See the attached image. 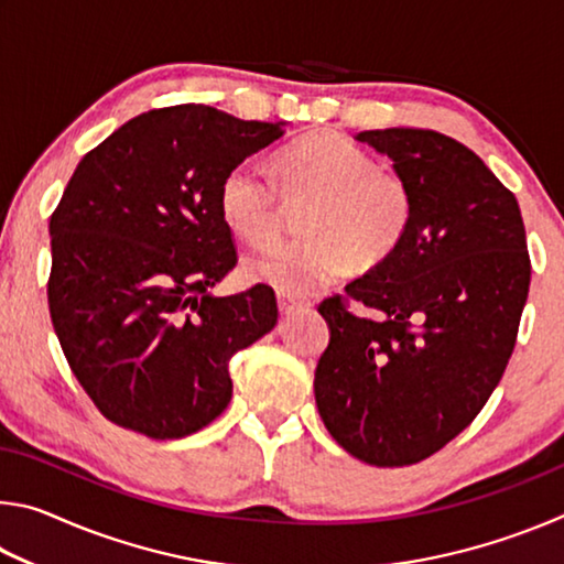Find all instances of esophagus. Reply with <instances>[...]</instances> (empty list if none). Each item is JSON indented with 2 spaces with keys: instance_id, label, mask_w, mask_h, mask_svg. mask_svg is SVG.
<instances>
[{
  "instance_id": "obj_1",
  "label": "esophagus",
  "mask_w": 564,
  "mask_h": 564,
  "mask_svg": "<svg viewBox=\"0 0 564 564\" xmlns=\"http://www.w3.org/2000/svg\"><path fill=\"white\" fill-rule=\"evenodd\" d=\"M305 301H299V299H293V295H281L279 293V311H281V316H291V313H295L299 308H305Z\"/></svg>"
}]
</instances>
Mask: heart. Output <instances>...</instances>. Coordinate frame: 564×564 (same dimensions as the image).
I'll return each mask as SVG.
<instances>
[{
	"label": "heart",
	"mask_w": 564,
	"mask_h": 564,
	"mask_svg": "<svg viewBox=\"0 0 564 564\" xmlns=\"http://www.w3.org/2000/svg\"><path fill=\"white\" fill-rule=\"evenodd\" d=\"M279 191L289 204H305L303 238L275 241L248 256L253 283L281 295H308L350 269H370L395 251L413 218V194L403 176L340 133L316 131L275 154ZM279 191L261 169L234 166L218 184V216L236 238L263 243L279 224Z\"/></svg>",
	"instance_id": "heart-1"
}]
</instances>
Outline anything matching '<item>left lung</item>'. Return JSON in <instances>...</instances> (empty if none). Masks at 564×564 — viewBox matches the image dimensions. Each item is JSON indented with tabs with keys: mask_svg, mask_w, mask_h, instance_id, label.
<instances>
[{
	"mask_svg": "<svg viewBox=\"0 0 564 564\" xmlns=\"http://www.w3.org/2000/svg\"><path fill=\"white\" fill-rule=\"evenodd\" d=\"M356 139L393 161L413 218L395 251L346 285L378 321L352 316L340 295L318 305L330 340L313 390L343 451L400 467L451 443L498 388L530 256L518 198L460 141L408 127Z\"/></svg>",
	"mask_w": 564,
	"mask_h": 564,
	"instance_id": "obj_1",
	"label": "left lung"
}]
</instances>
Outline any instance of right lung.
<instances>
[{"mask_svg":"<svg viewBox=\"0 0 564 564\" xmlns=\"http://www.w3.org/2000/svg\"><path fill=\"white\" fill-rule=\"evenodd\" d=\"M204 104L139 113L79 161L50 221V313L104 417L154 441L202 431L228 360L279 321L273 289L212 293L236 265L218 184L285 133Z\"/></svg>","mask_w":564,"mask_h":564,"instance_id":"add662e5","label":"right lung"}]
</instances>
